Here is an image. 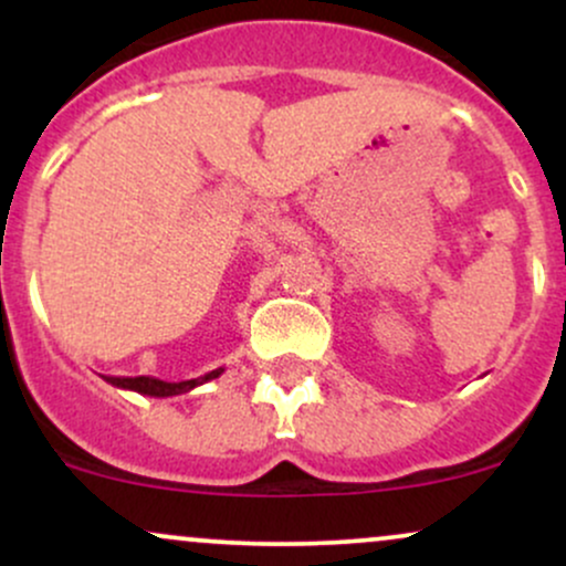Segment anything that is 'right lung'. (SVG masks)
Returning <instances> with one entry per match:
<instances>
[{
    "label": "right lung",
    "mask_w": 566,
    "mask_h": 566,
    "mask_svg": "<svg viewBox=\"0 0 566 566\" xmlns=\"http://www.w3.org/2000/svg\"><path fill=\"white\" fill-rule=\"evenodd\" d=\"M220 375H223V367L212 369V373H207V375H199V378L178 380V382L148 378V375H140V378H106V382H112V386H116V388H125V391H135V394H143V396H157V399H167V396H180V394L193 391V388L201 386V382L216 380V378H220Z\"/></svg>",
    "instance_id": "obj_1"
}]
</instances>
